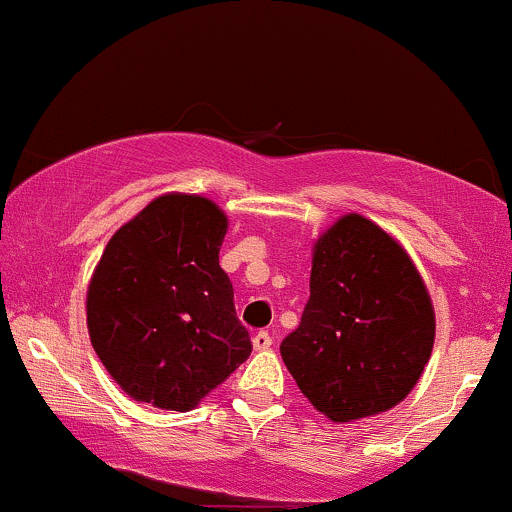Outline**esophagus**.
<instances>
[{
    "instance_id": "obj_1",
    "label": "esophagus",
    "mask_w": 512,
    "mask_h": 512,
    "mask_svg": "<svg viewBox=\"0 0 512 512\" xmlns=\"http://www.w3.org/2000/svg\"><path fill=\"white\" fill-rule=\"evenodd\" d=\"M252 346H255L257 351H264V349H269V346H272V337H269V332H255L252 334Z\"/></svg>"
}]
</instances>
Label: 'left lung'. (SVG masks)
<instances>
[{"label":"left lung","instance_id":"left-lung-1","mask_svg":"<svg viewBox=\"0 0 512 512\" xmlns=\"http://www.w3.org/2000/svg\"><path fill=\"white\" fill-rule=\"evenodd\" d=\"M433 339L431 296L390 233L346 214L317 238L301 325L281 342L317 411L346 424L392 409L419 383Z\"/></svg>","mask_w":512,"mask_h":512}]
</instances>
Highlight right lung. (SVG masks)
<instances>
[{
  "instance_id": "right-lung-1",
  "label": "right lung",
  "mask_w": 512,
  "mask_h": 512,
  "mask_svg": "<svg viewBox=\"0 0 512 512\" xmlns=\"http://www.w3.org/2000/svg\"><path fill=\"white\" fill-rule=\"evenodd\" d=\"M228 219L207 197H156L105 245L86 293L91 344L129 397L190 411L250 356L219 267Z\"/></svg>"
}]
</instances>
